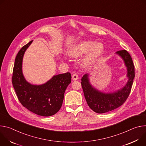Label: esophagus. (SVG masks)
<instances>
[{"mask_svg":"<svg viewBox=\"0 0 146 146\" xmlns=\"http://www.w3.org/2000/svg\"><path fill=\"white\" fill-rule=\"evenodd\" d=\"M78 79V75L76 74H74L72 75V79L73 80H76Z\"/></svg>","mask_w":146,"mask_h":146,"instance_id":"1","label":"esophagus"}]
</instances>
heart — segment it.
Masks as SVG:
<instances>
[{"label": "heart", "mask_w": 146, "mask_h": 146, "mask_svg": "<svg viewBox=\"0 0 146 146\" xmlns=\"http://www.w3.org/2000/svg\"><path fill=\"white\" fill-rule=\"evenodd\" d=\"M104 49L103 44L99 42L93 43L92 41L89 40L80 43L74 47L70 51L69 54L72 57H79L86 53L89 50L88 54L82 60V65L88 67L91 65L103 52Z\"/></svg>", "instance_id": "obj_1"}]
</instances>
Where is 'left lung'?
<instances>
[{"label":"left lung","mask_w":146,"mask_h":146,"mask_svg":"<svg viewBox=\"0 0 146 146\" xmlns=\"http://www.w3.org/2000/svg\"><path fill=\"white\" fill-rule=\"evenodd\" d=\"M123 61L127 70L128 80L121 89L110 92H103L93 86L89 79V74H85L81 79V85L86 102L89 107L95 112L103 114L122 106L131 92L135 78V67L131 56L125 50L115 53Z\"/></svg>","instance_id":"obj_1"}]
</instances>
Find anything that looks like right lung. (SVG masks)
Here are the masks:
<instances>
[{"label":"right lung","instance_id":"add662e5","mask_svg":"<svg viewBox=\"0 0 146 146\" xmlns=\"http://www.w3.org/2000/svg\"><path fill=\"white\" fill-rule=\"evenodd\" d=\"M33 40L23 46L15 57L12 84L21 104L35 114L43 117L54 115L60 110L64 93L71 82L70 72L54 75L42 85H32L23 72V60L25 51Z\"/></svg>","mask_w":146,"mask_h":146}]
</instances>
